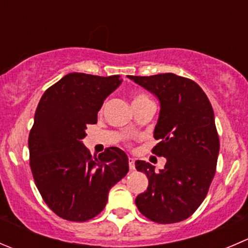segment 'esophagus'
<instances>
[{
	"instance_id": "esophagus-1",
	"label": "esophagus",
	"mask_w": 248,
	"mask_h": 248,
	"mask_svg": "<svg viewBox=\"0 0 248 248\" xmlns=\"http://www.w3.org/2000/svg\"><path fill=\"white\" fill-rule=\"evenodd\" d=\"M128 166H129V170H136V165H134V160L132 157L128 158Z\"/></svg>"
}]
</instances>
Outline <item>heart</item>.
I'll list each match as a JSON object with an SVG mask.
<instances>
[{"label":"heart","instance_id":"1","mask_svg":"<svg viewBox=\"0 0 248 248\" xmlns=\"http://www.w3.org/2000/svg\"><path fill=\"white\" fill-rule=\"evenodd\" d=\"M146 95H143V94H140V95H137L136 98H134L133 99V102H137V100H141V99H146Z\"/></svg>","mask_w":248,"mask_h":248}]
</instances>
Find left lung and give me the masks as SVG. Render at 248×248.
Masks as SVG:
<instances>
[{
  "label": "left lung",
  "instance_id": "8db88e82",
  "mask_svg": "<svg viewBox=\"0 0 248 248\" xmlns=\"http://www.w3.org/2000/svg\"><path fill=\"white\" fill-rule=\"evenodd\" d=\"M128 78L160 102L154 129V138L160 141L153 153L167 160L158 172L149 162L136 161L137 170L149 179L148 189L137 196L136 205L153 222H182L202 203L215 177L219 137L212 105L198 83L174 74Z\"/></svg>",
  "mask_w": 248,
  "mask_h": 248
}]
</instances>
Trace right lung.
<instances>
[{
    "label": "right lung",
    "instance_id": "right-lung-1",
    "mask_svg": "<svg viewBox=\"0 0 248 248\" xmlns=\"http://www.w3.org/2000/svg\"><path fill=\"white\" fill-rule=\"evenodd\" d=\"M122 82L119 75L71 73L43 93L29 134L33 180L48 207L60 218L86 222L99 215L110 189L128 172L121 149L92 157L83 145L87 124H97L108 95Z\"/></svg>",
    "mask_w": 248,
    "mask_h": 248
}]
</instances>
